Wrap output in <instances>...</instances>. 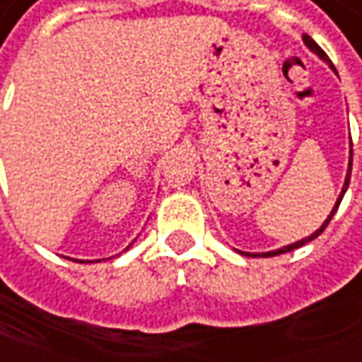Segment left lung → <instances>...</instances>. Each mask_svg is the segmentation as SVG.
I'll return each instance as SVG.
<instances>
[{
	"label": "left lung",
	"mask_w": 362,
	"mask_h": 362,
	"mask_svg": "<svg viewBox=\"0 0 362 362\" xmlns=\"http://www.w3.org/2000/svg\"><path fill=\"white\" fill-rule=\"evenodd\" d=\"M304 44H306L308 48L312 50V52H316V54L320 56L322 60H326L328 62V56H326V52H324L322 48L314 42V40L310 38L308 34H304ZM332 66V64H330ZM351 148H353V141H351ZM351 170H353V150H351V160H349V172H346V178H344V186H342V192L338 194V200L337 204H334V209H332V212L328 214V218L322 223V227L318 228L316 233H312L310 237H306V239H302V241H296V243L288 245V247H281V249H277V251H267V253H243V255H247V257H274V255H281V253H288V251H293V249H298V247H302V245L310 243L312 239H316L318 235H322V230L326 227H328V223L332 221V216H334V212L338 211V204H340V200H342V197H344V192H346V188H349V182H351Z\"/></svg>",
	"instance_id": "obj_1"
}]
</instances>
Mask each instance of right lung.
<instances>
[{
    "label": "right lung",
    "mask_w": 362,
    "mask_h": 362,
    "mask_svg": "<svg viewBox=\"0 0 362 362\" xmlns=\"http://www.w3.org/2000/svg\"><path fill=\"white\" fill-rule=\"evenodd\" d=\"M78 263H85V261H78Z\"/></svg>",
    "instance_id": "right-lung-1"
}]
</instances>
